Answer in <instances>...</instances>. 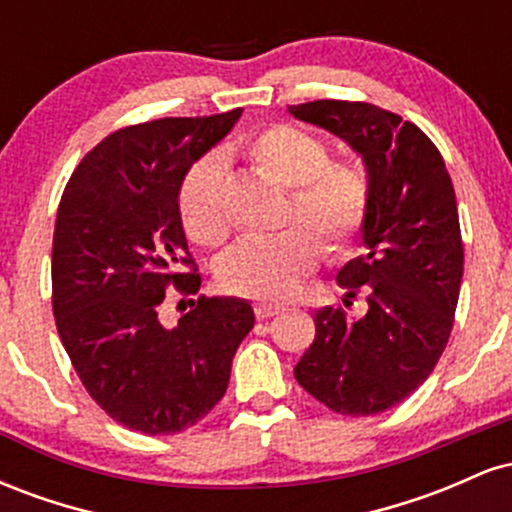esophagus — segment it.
Wrapping results in <instances>:
<instances>
[{
    "label": "esophagus",
    "instance_id": "obj_1",
    "mask_svg": "<svg viewBox=\"0 0 512 512\" xmlns=\"http://www.w3.org/2000/svg\"><path fill=\"white\" fill-rule=\"evenodd\" d=\"M281 310H284V305H279V303H257L255 305V315L260 317V320H267V317H274V315H279Z\"/></svg>",
    "mask_w": 512,
    "mask_h": 512
}]
</instances>
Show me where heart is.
Returning <instances> with one entry per match:
<instances>
[{
	"label": "heart",
	"instance_id": "b5f03b06",
	"mask_svg": "<svg viewBox=\"0 0 512 512\" xmlns=\"http://www.w3.org/2000/svg\"><path fill=\"white\" fill-rule=\"evenodd\" d=\"M245 161L276 185L289 187L284 223H296L267 240H245L219 262L226 291L257 301H281L301 286L320 260V243L344 252L366 228L373 185L358 161H332L330 146L315 134L291 125H269L243 146ZM180 216L187 236L204 248L231 238L233 221L226 202L221 163L202 161L180 187ZM303 222L308 232L297 223Z\"/></svg>",
	"mask_w": 512,
	"mask_h": 512
}]
</instances>
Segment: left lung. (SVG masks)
Wrapping results in <instances>:
<instances>
[{"label": "left lung", "instance_id": "left-lung-1", "mask_svg": "<svg viewBox=\"0 0 512 512\" xmlns=\"http://www.w3.org/2000/svg\"><path fill=\"white\" fill-rule=\"evenodd\" d=\"M289 113L344 139L373 185L366 252L337 274L344 305L366 291V313L315 310V342L293 373L337 414H380L424 383L448 344L464 267L452 180L431 139L378 105L313 101Z\"/></svg>", "mask_w": 512, "mask_h": 512}]
</instances>
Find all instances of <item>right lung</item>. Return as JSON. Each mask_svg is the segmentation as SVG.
Wrapping results in <instances>:
<instances>
[{
    "mask_svg": "<svg viewBox=\"0 0 512 512\" xmlns=\"http://www.w3.org/2000/svg\"><path fill=\"white\" fill-rule=\"evenodd\" d=\"M240 115L117 129L76 166L57 209V332L98 407L146 436L185 431L219 404L255 325L252 305L233 296H199L178 325L161 322L168 286L190 296L202 284L182 231V180Z\"/></svg>",
    "mask_w": 512,
    "mask_h": 512,
    "instance_id": "1",
    "label": "right lung"
}]
</instances>
